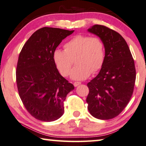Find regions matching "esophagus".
Listing matches in <instances>:
<instances>
[{"label": "esophagus", "instance_id": "34e87169", "mask_svg": "<svg viewBox=\"0 0 146 146\" xmlns=\"http://www.w3.org/2000/svg\"><path fill=\"white\" fill-rule=\"evenodd\" d=\"M81 84V82H75V83H74V86H75V87H77V86H79V85H80Z\"/></svg>", "mask_w": 146, "mask_h": 146}]
</instances>
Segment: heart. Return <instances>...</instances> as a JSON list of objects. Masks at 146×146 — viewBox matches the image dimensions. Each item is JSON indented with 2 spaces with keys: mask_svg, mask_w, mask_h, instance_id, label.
Segmentation results:
<instances>
[{
  "mask_svg": "<svg viewBox=\"0 0 146 146\" xmlns=\"http://www.w3.org/2000/svg\"><path fill=\"white\" fill-rule=\"evenodd\" d=\"M53 59L63 77L69 75L75 61L77 66L71 71V79L82 81L102 68L105 59V47L98 37L77 35L64 45V50H55Z\"/></svg>",
  "mask_w": 146,
  "mask_h": 146,
  "instance_id": "b5f03b06",
  "label": "heart"
}]
</instances>
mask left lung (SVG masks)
<instances>
[{"label":"left lung","instance_id":"left-lung-1","mask_svg":"<svg viewBox=\"0 0 146 146\" xmlns=\"http://www.w3.org/2000/svg\"><path fill=\"white\" fill-rule=\"evenodd\" d=\"M87 31L99 37L105 47L104 64L97 76L87 84L88 110L94 118L109 120L124 109L132 95L134 61L126 42L118 32L98 24Z\"/></svg>","mask_w":146,"mask_h":146}]
</instances>
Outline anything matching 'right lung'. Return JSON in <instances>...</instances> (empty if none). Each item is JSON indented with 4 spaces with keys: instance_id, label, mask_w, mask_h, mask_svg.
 Instances as JSON below:
<instances>
[{
    "instance_id": "obj_1",
    "label": "right lung",
    "mask_w": 146,
    "mask_h": 146,
    "mask_svg": "<svg viewBox=\"0 0 146 146\" xmlns=\"http://www.w3.org/2000/svg\"><path fill=\"white\" fill-rule=\"evenodd\" d=\"M74 30L44 27L33 34L18 57L16 83L18 93L28 112L38 120L52 122L64 113L63 102L74 89L60 75L53 52Z\"/></svg>"
}]
</instances>
